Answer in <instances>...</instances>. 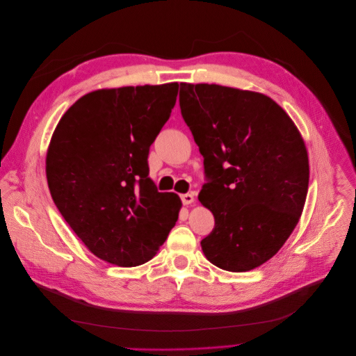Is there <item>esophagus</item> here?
Returning <instances> with one entry per match:
<instances>
[{"instance_id":"34e87169","label":"esophagus","mask_w":356,"mask_h":356,"mask_svg":"<svg viewBox=\"0 0 356 356\" xmlns=\"http://www.w3.org/2000/svg\"><path fill=\"white\" fill-rule=\"evenodd\" d=\"M181 201H182V204L184 206H191L193 202H194V194H182L181 195Z\"/></svg>"}]
</instances>
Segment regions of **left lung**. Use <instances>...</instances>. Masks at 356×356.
<instances>
[{
  "instance_id": "1",
  "label": "left lung",
  "mask_w": 356,
  "mask_h": 356,
  "mask_svg": "<svg viewBox=\"0 0 356 356\" xmlns=\"http://www.w3.org/2000/svg\"><path fill=\"white\" fill-rule=\"evenodd\" d=\"M184 122L204 158L198 194L214 216L206 258L245 273L273 258L297 226L309 190L306 145L269 97L216 83H179Z\"/></svg>"
}]
</instances>
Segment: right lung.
Instances as JSON below:
<instances>
[{
	"mask_svg": "<svg viewBox=\"0 0 356 356\" xmlns=\"http://www.w3.org/2000/svg\"><path fill=\"white\" fill-rule=\"evenodd\" d=\"M178 82L98 90L58 123L46 156L50 194L95 257L138 266L156 255L181 200L149 178V147L175 106Z\"/></svg>",
	"mask_w": 356,
	"mask_h": 356,
	"instance_id": "obj_1",
	"label": "right lung"
}]
</instances>
